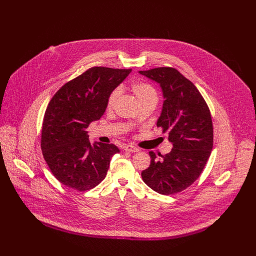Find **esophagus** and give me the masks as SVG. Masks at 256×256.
<instances>
[{"mask_svg":"<svg viewBox=\"0 0 256 256\" xmlns=\"http://www.w3.org/2000/svg\"><path fill=\"white\" fill-rule=\"evenodd\" d=\"M124 150L126 152H139V150L136 146H132V145H126L124 146Z\"/></svg>","mask_w":256,"mask_h":256,"instance_id":"obj_1","label":"esophagus"}]
</instances>
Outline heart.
Wrapping results in <instances>:
<instances>
[{"instance_id": "obj_1", "label": "heart", "mask_w": 256, "mask_h": 256, "mask_svg": "<svg viewBox=\"0 0 256 256\" xmlns=\"http://www.w3.org/2000/svg\"><path fill=\"white\" fill-rule=\"evenodd\" d=\"M132 90L134 94L135 98H137L138 102L143 106L146 104H158V92L156 90V88L152 86H150V84L146 82H135L132 86ZM121 94V89L120 88H116L115 90H113L110 93V97L108 100V108L112 110L118 100V98L120 97Z\"/></svg>"}]
</instances>
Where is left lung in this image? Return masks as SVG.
<instances>
[{"label": "left lung", "mask_w": 256, "mask_h": 256, "mask_svg": "<svg viewBox=\"0 0 256 256\" xmlns=\"http://www.w3.org/2000/svg\"><path fill=\"white\" fill-rule=\"evenodd\" d=\"M158 84L163 106L158 126L168 132L172 144L169 154L150 152V165L143 170V182L161 195L182 192L195 182L204 170L213 148V126L204 98L178 70L160 67L139 71Z\"/></svg>", "instance_id": "obj_1"}]
</instances>
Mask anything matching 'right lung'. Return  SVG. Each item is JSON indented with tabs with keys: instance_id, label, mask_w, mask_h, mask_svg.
I'll use <instances>...</instances> for the list:
<instances>
[{
	"instance_id": "add662e5",
	"label": "right lung",
	"mask_w": 256,
	"mask_h": 256,
	"mask_svg": "<svg viewBox=\"0 0 256 256\" xmlns=\"http://www.w3.org/2000/svg\"><path fill=\"white\" fill-rule=\"evenodd\" d=\"M130 72L93 67L52 98L43 120L41 148L50 170L63 185L86 191L106 178L110 160L120 150L113 144H91L86 128L104 115L110 93Z\"/></svg>"
}]
</instances>
